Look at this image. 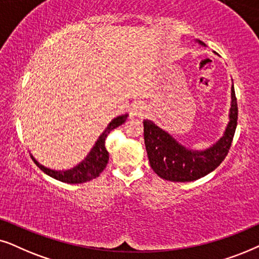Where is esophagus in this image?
<instances>
[{
    "label": "esophagus",
    "mask_w": 259,
    "mask_h": 259,
    "mask_svg": "<svg viewBox=\"0 0 259 259\" xmlns=\"http://www.w3.org/2000/svg\"><path fill=\"white\" fill-rule=\"evenodd\" d=\"M147 113V108L142 103H137V104L133 105L132 111H130V117H139V118H143Z\"/></svg>",
    "instance_id": "1"
}]
</instances>
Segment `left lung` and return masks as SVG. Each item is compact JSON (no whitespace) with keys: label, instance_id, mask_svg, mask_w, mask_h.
I'll return each mask as SVG.
<instances>
[{"label":"left lung","instance_id":"8db88e82","mask_svg":"<svg viewBox=\"0 0 259 259\" xmlns=\"http://www.w3.org/2000/svg\"><path fill=\"white\" fill-rule=\"evenodd\" d=\"M198 42L205 46L202 41ZM231 99L230 122L224 135L205 150L189 149L154 122L143 120L148 158L150 167L158 177L174 182L194 181L209 174L222 163L229 153L237 127L238 106L233 85L231 88Z\"/></svg>","mask_w":259,"mask_h":259}]
</instances>
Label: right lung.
<instances>
[{"instance_id": "obj_1", "label": "right lung", "mask_w": 259, "mask_h": 259, "mask_svg": "<svg viewBox=\"0 0 259 259\" xmlns=\"http://www.w3.org/2000/svg\"><path fill=\"white\" fill-rule=\"evenodd\" d=\"M127 113L122 116L116 117L111 122L109 123V125L106 126V129L102 133V135L98 137L97 142L95 143V146L92 147V149L90 150L84 160L80 163L75 165V167L71 168L67 170H53L50 168L45 167V165L40 164L35 158L33 157V155H30L32 160L34 161L37 167L40 168L44 173L50 175L51 178L55 179V180H59L61 182H67V184H82V182L90 181L92 179H96L99 177V174L105 169L106 164L109 161V153L105 148V140L111 130L115 127L122 125L127 118Z\"/></svg>"}]
</instances>
